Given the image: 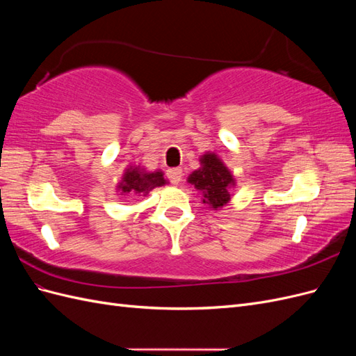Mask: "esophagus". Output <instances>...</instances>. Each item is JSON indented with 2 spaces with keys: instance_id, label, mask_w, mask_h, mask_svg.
Instances as JSON below:
<instances>
[{
  "instance_id": "obj_1",
  "label": "esophagus",
  "mask_w": 356,
  "mask_h": 356,
  "mask_svg": "<svg viewBox=\"0 0 356 356\" xmlns=\"http://www.w3.org/2000/svg\"><path fill=\"white\" fill-rule=\"evenodd\" d=\"M168 178L172 182V184H178L182 178V170L179 168H174L168 170Z\"/></svg>"
}]
</instances>
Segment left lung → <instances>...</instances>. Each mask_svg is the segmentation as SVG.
<instances>
[{"instance_id": "left-lung-1", "label": "left lung", "mask_w": 356, "mask_h": 356, "mask_svg": "<svg viewBox=\"0 0 356 356\" xmlns=\"http://www.w3.org/2000/svg\"><path fill=\"white\" fill-rule=\"evenodd\" d=\"M202 168L188 177L190 184L202 191L203 203L217 209L230 200L229 187L234 184L230 170L215 154H204L200 159Z\"/></svg>"}]
</instances>
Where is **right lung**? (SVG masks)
<instances>
[{
  "instance_id": "1",
  "label": "right lung",
  "mask_w": 356,
  "mask_h": 356,
  "mask_svg": "<svg viewBox=\"0 0 356 356\" xmlns=\"http://www.w3.org/2000/svg\"><path fill=\"white\" fill-rule=\"evenodd\" d=\"M166 184V179L163 178V174L160 170L157 172H144L139 168H129L126 169L123 181L120 182L118 188L122 190V193H126V195H147V193L154 188V187H161Z\"/></svg>"
}]
</instances>
